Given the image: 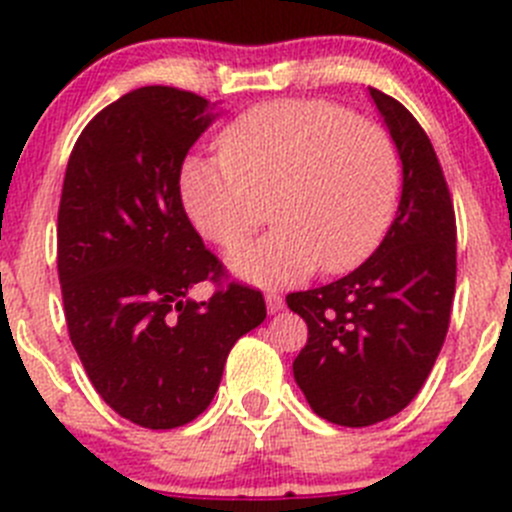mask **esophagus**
<instances>
[{
  "label": "esophagus",
  "mask_w": 512,
  "mask_h": 512,
  "mask_svg": "<svg viewBox=\"0 0 512 512\" xmlns=\"http://www.w3.org/2000/svg\"><path fill=\"white\" fill-rule=\"evenodd\" d=\"M266 306H269L271 314H276V311L284 309V299H281L276 291H269V294H266Z\"/></svg>",
  "instance_id": "1"
}]
</instances>
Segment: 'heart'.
Masks as SVG:
<instances>
[{"label": "heart", "instance_id": "obj_1", "mask_svg": "<svg viewBox=\"0 0 512 512\" xmlns=\"http://www.w3.org/2000/svg\"><path fill=\"white\" fill-rule=\"evenodd\" d=\"M218 158L180 170V201L206 241L238 248L266 218L279 226L233 253L256 284H294L316 266L342 274L382 241L397 208L399 155L387 130L329 100H274L223 128Z\"/></svg>", "mask_w": 512, "mask_h": 512}]
</instances>
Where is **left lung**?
<instances>
[{
    "label": "left lung",
    "instance_id": "obj_1",
    "mask_svg": "<svg viewBox=\"0 0 512 512\" xmlns=\"http://www.w3.org/2000/svg\"><path fill=\"white\" fill-rule=\"evenodd\" d=\"M402 160L397 218L377 251L334 284L286 296L309 326L294 379L311 410L342 427H369L405 410L450 326L457 226L430 138L402 102L369 87Z\"/></svg>",
    "mask_w": 512,
    "mask_h": 512
}]
</instances>
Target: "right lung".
<instances>
[{
	"label": "right lung",
	"instance_id": "obj_1",
	"mask_svg": "<svg viewBox=\"0 0 512 512\" xmlns=\"http://www.w3.org/2000/svg\"><path fill=\"white\" fill-rule=\"evenodd\" d=\"M216 118L206 97L150 85L87 123L67 160L57 271L70 342L107 405L148 430L196 420L233 344L266 319L193 228L180 168ZM211 280V300L187 291Z\"/></svg>",
	"mask_w": 512,
	"mask_h": 512
}]
</instances>
